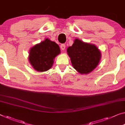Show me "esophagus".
<instances>
[{"mask_svg": "<svg viewBox=\"0 0 125 125\" xmlns=\"http://www.w3.org/2000/svg\"><path fill=\"white\" fill-rule=\"evenodd\" d=\"M60 48H61V50H62V51H64L65 50V48H66V46H65V44H62V45H61Z\"/></svg>", "mask_w": 125, "mask_h": 125, "instance_id": "34e87169", "label": "esophagus"}]
</instances>
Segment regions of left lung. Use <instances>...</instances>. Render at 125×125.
I'll use <instances>...</instances> for the list:
<instances>
[{
  "label": "left lung",
  "instance_id": "left-lung-1",
  "mask_svg": "<svg viewBox=\"0 0 125 125\" xmlns=\"http://www.w3.org/2000/svg\"><path fill=\"white\" fill-rule=\"evenodd\" d=\"M73 68L81 74H88L98 65L101 53L96 46L76 38L67 49Z\"/></svg>",
  "mask_w": 125,
  "mask_h": 125
}]
</instances>
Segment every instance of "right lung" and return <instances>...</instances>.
<instances>
[{
    "mask_svg": "<svg viewBox=\"0 0 125 125\" xmlns=\"http://www.w3.org/2000/svg\"><path fill=\"white\" fill-rule=\"evenodd\" d=\"M60 53L59 45L46 38L30 49L29 61L36 70L43 72L52 66L53 59Z\"/></svg>",
    "mask_w": 125,
    "mask_h": 125,
    "instance_id": "1",
    "label": "right lung"
}]
</instances>
